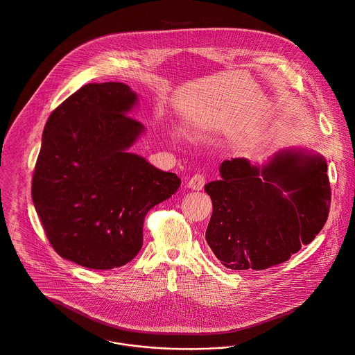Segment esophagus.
<instances>
[{
    "label": "esophagus",
    "instance_id": "34e87169",
    "mask_svg": "<svg viewBox=\"0 0 355 355\" xmlns=\"http://www.w3.org/2000/svg\"><path fill=\"white\" fill-rule=\"evenodd\" d=\"M205 178L203 174H195L189 181V187L191 190H198L199 191V190H202L205 187Z\"/></svg>",
    "mask_w": 355,
    "mask_h": 355
}]
</instances>
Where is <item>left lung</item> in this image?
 <instances>
[{"instance_id": "8db88e82", "label": "left lung", "mask_w": 355, "mask_h": 355, "mask_svg": "<svg viewBox=\"0 0 355 355\" xmlns=\"http://www.w3.org/2000/svg\"><path fill=\"white\" fill-rule=\"evenodd\" d=\"M220 175L205 186L214 205L205 239L226 268L281 264L312 242L328 218L327 162L315 150H279L263 165L225 160Z\"/></svg>"}]
</instances>
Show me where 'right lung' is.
I'll return each instance as SVG.
<instances>
[{
  "label": "right lung",
  "instance_id": "right-lung-1",
  "mask_svg": "<svg viewBox=\"0 0 355 355\" xmlns=\"http://www.w3.org/2000/svg\"><path fill=\"white\" fill-rule=\"evenodd\" d=\"M138 95L119 82L89 83L44 128L33 200L55 252L85 268H119L143 245L147 212L181 186L131 148L146 131L130 112Z\"/></svg>",
  "mask_w": 355,
  "mask_h": 355
}]
</instances>
